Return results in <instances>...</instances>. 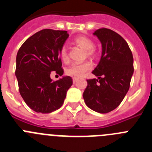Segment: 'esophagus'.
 I'll return each instance as SVG.
<instances>
[{
    "label": "esophagus",
    "instance_id": "34e87169",
    "mask_svg": "<svg viewBox=\"0 0 152 152\" xmlns=\"http://www.w3.org/2000/svg\"><path fill=\"white\" fill-rule=\"evenodd\" d=\"M77 79L75 78V77H74V78H73V83H74V84H75V83L77 82Z\"/></svg>",
    "mask_w": 152,
    "mask_h": 152
}]
</instances>
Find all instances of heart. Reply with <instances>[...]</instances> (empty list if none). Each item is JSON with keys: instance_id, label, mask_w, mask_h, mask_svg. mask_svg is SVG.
Returning a JSON list of instances; mask_svg holds the SVG:
<instances>
[{"instance_id": "obj_1", "label": "heart", "mask_w": 152, "mask_h": 152, "mask_svg": "<svg viewBox=\"0 0 152 152\" xmlns=\"http://www.w3.org/2000/svg\"><path fill=\"white\" fill-rule=\"evenodd\" d=\"M75 42L80 47H81L84 50H87V55L89 56H95V49H94V43L91 39L86 36H78L75 39ZM60 57L64 61L68 60V54L66 47L63 46L60 50ZM93 64L89 61H84L82 63H75L72 64L69 68L67 69V75L75 77V78H80L84 77L86 74L92 69Z\"/></svg>"}]
</instances>
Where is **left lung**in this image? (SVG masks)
<instances>
[{
    "instance_id": "left-lung-1",
    "label": "left lung",
    "mask_w": 152,
    "mask_h": 152,
    "mask_svg": "<svg viewBox=\"0 0 152 152\" xmlns=\"http://www.w3.org/2000/svg\"><path fill=\"white\" fill-rule=\"evenodd\" d=\"M93 34L101 43V57L92 72L97 79L87 80L83 97L90 109L107 113L121 103L129 89L133 57L126 40L116 32L103 28Z\"/></svg>"
}]
</instances>
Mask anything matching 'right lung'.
Returning <instances> with one entry per match:
<instances>
[{"instance_id": "right-lung-1", "label": "right lung", "mask_w": 152, "mask_h": 152, "mask_svg": "<svg viewBox=\"0 0 152 152\" xmlns=\"http://www.w3.org/2000/svg\"><path fill=\"white\" fill-rule=\"evenodd\" d=\"M67 31L45 29L28 38L19 49L15 75L21 96L36 113H49L59 109L73 84L63 76L53 81L51 72L63 75L60 50L68 38Z\"/></svg>"}]
</instances>
